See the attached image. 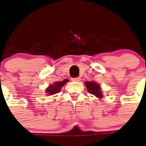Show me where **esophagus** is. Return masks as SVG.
I'll return each instance as SVG.
<instances>
[{"label":"esophagus","instance_id":"1","mask_svg":"<svg viewBox=\"0 0 146 146\" xmlns=\"http://www.w3.org/2000/svg\"><path fill=\"white\" fill-rule=\"evenodd\" d=\"M72 81H74V82H78V81H80V78H72Z\"/></svg>","mask_w":146,"mask_h":146}]
</instances>
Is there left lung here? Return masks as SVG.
Instances as JSON below:
<instances>
[{"label":"left lung","mask_w":146,"mask_h":146,"mask_svg":"<svg viewBox=\"0 0 146 146\" xmlns=\"http://www.w3.org/2000/svg\"><path fill=\"white\" fill-rule=\"evenodd\" d=\"M86 86L88 93L94 95L96 97L102 99L103 97V94L101 91V87L99 84L94 81H86Z\"/></svg>","instance_id":"8db88e82"}]
</instances>
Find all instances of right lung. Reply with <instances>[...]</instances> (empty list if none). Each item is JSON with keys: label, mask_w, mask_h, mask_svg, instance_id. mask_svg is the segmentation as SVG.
I'll return each instance as SVG.
<instances>
[{"label": "right lung", "mask_w": 146, "mask_h": 146, "mask_svg": "<svg viewBox=\"0 0 146 146\" xmlns=\"http://www.w3.org/2000/svg\"><path fill=\"white\" fill-rule=\"evenodd\" d=\"M68 81H69L68 79H65L62 81H58L54 82L52 85H50L46 89V93L48 95H54L56 94L57 93H59L60 92L61 88L66 84Z\"/></svg>", "instance_id": "obj_1"}]
</instances>
